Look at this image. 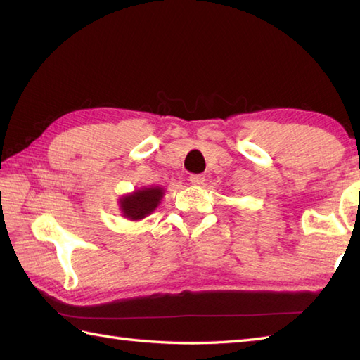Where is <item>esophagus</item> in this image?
Returning <instances> with one entry per match:
<instances>
[{
  "label": "esophagus",
  "instance_id": "esophagus-1",
  "mask_svg": "<svg viewBox=\"0 0 360 360\" xmlns=\"http://www.w3.org/2000/svg\"><path fill=\"white\" fill-rule=\"evenodd\" d=\"M204 181H205L204 174H192V176H190V182H192L193 186H202Z\"/></svg>",
  "mask_w": 360,
  "mask_h": 360
}]
</instances>
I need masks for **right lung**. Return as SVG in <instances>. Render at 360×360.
<instances>
[{
	"label": "right lung",
	"mask_w": 360,
	"mask_h": 360,
	"mask_svg": "<svg viewBox=\"0 0 360 360\" xmlns=\"http://www.w3.org/2000/svg\"><path fill=\"white\" fill-rule=\"evenodd\" d=\"M162 196L164 188L158 186L136 190L133 193L122 196L119 201L122 215L131 221L142 219L158 207Z\"/></svg>",
	"instance_id": "obj_1"
}]
</instances>
